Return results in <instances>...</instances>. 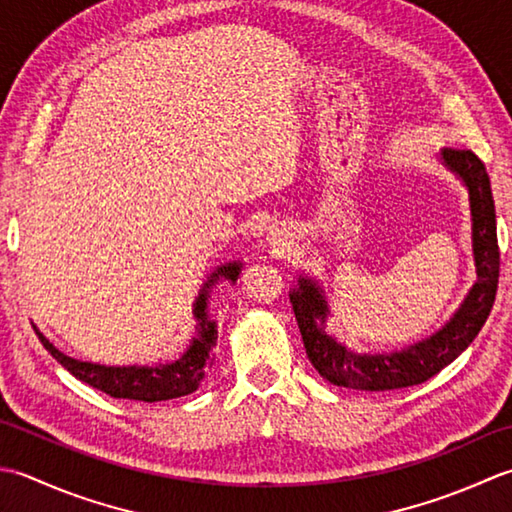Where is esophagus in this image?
I'll use <instances>...</instances> for the list:
<instances>
[{
    "label": "esophagus",
    "mask_w": 512,
    "mask_h": 512,
    "mask_svg": "<svg viewBox=\"0 0 512 512\" xmlns=\"http://www.w3.org/2000/svg\"><path fill=\"white\" fill-rule=\"evenodd\" d=\"M269 241H271V245H283L285 238H283V234H278V232H271V238H269Z\"/></svg>",
    "instance_id": "1"
}]
</instances>
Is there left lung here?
Wrapping results in <instances>:
<instances>
[{
  "label": "left lung",
  "instance_id": "left-lung-1",
  "mask_svg": "<svg viewBox=\"0 0 512 512\" xmlns=\"http://www.w3.org/2000/svg\"><path fill=\"white\" fill-rule=\"evenodd\" d=\"M442 159L455 174L462 176L468 194H471L477 283L453 320L429 340L417 342L406 351L391 353V356H358L327 336L322 329L327 316L325 298L314 280L300 278V287L291 291L289 300L294 307L302 342H305L307 358L322 378L336 387L393 391L422 384L460 356L482 331L490 309H493L499 283V245L490 179L484 163L473 150L446 148ZM316 319L321 320L320 326Z\"/></svg>",
  "mask_w": 512,
  "mask_h": 512
}]
</instances>
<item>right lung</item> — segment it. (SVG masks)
I'll list each match as a JSON object with an SVG mask.
<instances>
[{
	"mask_svg": "<svg viewBox=\"0 0 512 512\" xmlns=\"http://www.w3.org/2000/svg\"><path fill=\"white\" fill-rule=\"evenodd\" d=\"M241 263H232L221 267L212 274V280L205 285V289L198 294L194 316L198 318V338L192 342V347L183 353L181 360L165 367H101V364L79 362L75 358H68L66 353L52 347V344L41 336H37L44 344L46 351L55 358L61 367L68 369L77 380L90 384L92 389H99L108 393L110 398L117 400H137V402H161L181 398V395L194 393L201 384L205 369L210 367L212 360V344L216 340V325L207 318V289H210L218 276H225L227 280H236Z\"/></svg>",
	"mask_w": 512,
	"mask_h": 512,
	"instance_id": "obj_1",
	"label": "right lung"
}]
</instances>
